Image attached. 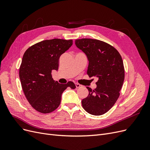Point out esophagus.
<instances>
[{
    "label": "esophagus",
    "mask_w": 150,
    "mask_h": 150,
    "mask_svg": "<svg viewBox=\"0 0 150 150\" xmlns=\"http://www.w3.org/2000/svg\"><path fill=\"white\" fill-rule=\"evenodd\" d=\"M81 87H82V85H81V84H78V83L76 84V88H81Z\"/></svg>",
    "instance_id": "1"
}]
</instances>
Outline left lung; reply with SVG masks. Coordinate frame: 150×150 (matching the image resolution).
I'll return each mask as SVG.
<instances>
[{
	"label": "left lung",
	"instance_id": "left-lung-1",
	"mask_svg": "<svg viewBox=\"0 0 150 150\" xmlns=\"http://www.w3.org/2000/svg\"><path fill=\"white\" fill-rule=\"evenodd\" d=\"M75 44L87 56L88 76L98 78L96 88L86 87L89 94L82 100V106L91 115H102L114 106L120 96L125 79L122 57L114 47L101 40L81 39H76Z\"/></svg>",
	"mask_w": 150,
	"mask_h": 150
}]
</instances>
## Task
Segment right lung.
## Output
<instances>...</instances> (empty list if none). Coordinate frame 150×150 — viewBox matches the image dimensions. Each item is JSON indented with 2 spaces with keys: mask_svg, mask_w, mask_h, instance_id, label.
I'll return each mask as SVG.
<instances>
[{
  "mask_svg": "<svg viewBox=\"0 0 150 150\" xmlns=\"http://www.w3.org/2000/svg\"><path fill=\"white\" fill-rule=\"evenodd\" d=\"M72 45V40H45L24 52L19 78L27 99L36 111L44 114L54 111L59 106L63 91L67 87L76 88L72 81L59 84L51 75L52 70H58L60 56Z\"/></svg>",
  "mask_w": 150,
  "mask_h": 150,
  "instance_id": "right-lung-1",
  "label": "right lung"
}]
</instances>
